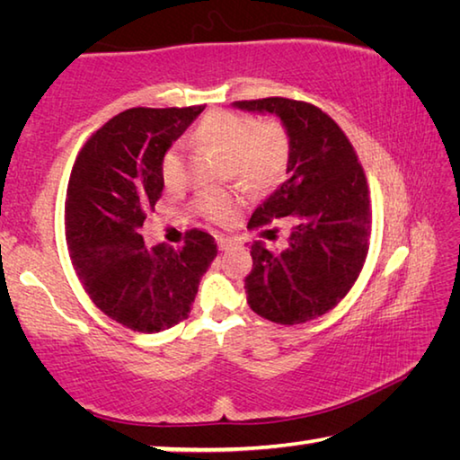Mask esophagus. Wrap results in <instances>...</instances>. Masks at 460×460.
<instances>
[{"mask_svg":"<svg viewBox=\"0 0 460 460\" xmlns=\"http://www.w3.org/2000/svg\"><path fill=\"white\" fill-rule=\"evenodd\" d=\"M217 243H219V249H221V252H227V249H231L233 245H237L235 241L229 239V237H225V235H219V237H217Z\"/></svg>","mask_w":460,"mask_h":460,"instance_id":"34e87169","label":"esophagus"}]
</instances>
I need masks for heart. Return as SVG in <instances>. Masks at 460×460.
<instances>
[{
  "label": "heart",
  "instance_id": "b5f03b06",
  "mask_svg": "<svg viewBox=\"0 0 460 460\" xmlns=\"http://www.w3.org/2000/svg\"><path fill=\"white\" fill-rule=\"evenodd\" d=\"M197 136L202 144L227 158L231 172L252 186H270L279 181L290 158L286 131L278 123H263L247 115L215 111L200 121ZM181 172V152L168 150L162 160L166 182L176 181ZM237 199L231 192L215 190L200 197V208L217 221L229 219Z\"/></svg>",
  "mask_w": 460,
  "mask_h": 460
}]
</instances>
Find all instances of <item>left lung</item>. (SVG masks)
Here are the masks:
<instances>
[{"mask_svg":"<svg viewBox=\"0 0 460 460\" xmlns=\"http://www.w3.org/2000/svg\"><path fill=\"white\" fill-rule=\"evenodd\" d=\"M233 107L278 115L290 144L288 178L249 219V227L282 219L290 235L279 253L253 241L247 305L278 324L313 321L345 298L367 255L371 213L363 168L347 136L314 105L268 97Z\"/></svg>","mask_w":460,"mask_h":460,"instance_id":"obj_1","label":"left lung"}]
</instances>
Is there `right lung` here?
Returning a JSON list of instances; mask_svg holds the SVG:
<instances>
[{
	"mask_svg": "<svg viewBox=\"0 0 460 460\" xmlns=\"http://www.w3.org/2000/svg\"><path fill=\"white\" fill-rule=\"evenodd\" d=\"M202 109H128L73 166L65 225L75 271L101 313L131 331L152 334L184 321L217 258L205 231H190L181 249L146 247L139 235L164 190L162 160Z\"/></svg>",
	"mask_w": 460,
	"mask_h": 460,
	"instance_id": "obj_1",
	"label": "right lung"
}]
</instances>
